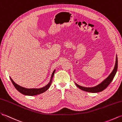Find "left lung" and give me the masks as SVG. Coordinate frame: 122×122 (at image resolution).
Masks as SVG:
<instances>
[{
    "instance_id": "1",
    "label": "left lung",
    "mask_w": 122,
    "mask_h": 122,
    "mask_svg": "<svg viewBox=\"0 0 122 122\" xmlns=\"http://www.w3.org/2000/svg\"><path fill=\"white\" fill-rule=\"evenodd\" d=\"M117 67H118V61H117V55H116V61L115 66L114 67V69L112 70L111 73L109 75L106 79H105L103 81L99 83V85H97L94 86H92V87H86V86H80L78 85L77 83L76 82V85L78 86V88L80 89L81 90L85 91H87L89 92H92V93H97L101 92L103 90H104L105 89H106L107 86H109L110 83L112 82L113 78H114V76H115V74L117 70Z\"/></svg>"
}]
</instances>
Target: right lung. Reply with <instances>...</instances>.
I'll use <instances>...</instances> for the list:
<instances>
[{
  "instance_id": "obj_1",
  "label": "right lung",
  "mask_w": 122,
  "mask_h": 122,
  "mask_svg": "<svg viewBox=\"0 0 122 122\" xmlns=\"http://www.w3.org/2000/svg\"><path fill=\"white\" fill-rule=\"evenodd\" d=\"M55 70H56L55 69L54 70L53 72H52V76H51V77L50 79V81L47 85L41 88L29 89V88H24L19 85H18V84H17L16 83H15L14 82V81L12 79V78L10 77V79L11 81L13 86H15V89H17V90L21 93H22L24 94V95H25V96H36V95H37V94H40L42 93H44V92H45L47 90H48V88L50 87L51 84H52V82L53 78L54 77V74H55Z\"/></svg>"
}]
</instances>
